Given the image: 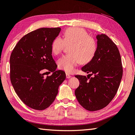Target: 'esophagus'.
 <instances>
[{"label": "esophagus", "instance_id": "esophagus-1", "mask_svg": "<svg viewBox=\"0 0 135 135\" xmlns=\"http://www.w3.org/2000/svg\"><path fill=\"white\" fill-rule=\"evenodd\" d=\"M70 77H71V76L69 74L66 73V78H70Z\"/></svg>", "mask_w": 135, "mask_h": 135}]
</instances>
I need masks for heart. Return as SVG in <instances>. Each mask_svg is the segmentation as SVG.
Segmentation results:
<instances>
[{
	"label": "heart",
	"instance_id": "heart-1",
	"mask_svg": "<svg viewBox=\"0 0 135 135\" xmlns=\"http://www.w3.org/2000/svg\"><path fill=\"white\" fill-rule=\"evenodd\" d=\"M62 36L63 39L59 37H55L51 44V51L55 55L60 54L66 45H70L68 50L70 54L63 55L58 61L60 69L72 73L80 62L88 64L94 59L97 52V43L85 30L70 27L64 31Z\"/></svg>",
	"mask_w": 135,
	"mask_h": 135
}]
</instances>
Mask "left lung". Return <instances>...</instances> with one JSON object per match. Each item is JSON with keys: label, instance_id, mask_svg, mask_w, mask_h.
Listing matches in <instances>:
<instances>
[{"label": "left lung", "instance_id": "8db88e82", "mask_svg": "<svg viewBox=\"0 0 135 135\" xmlns=\"http://www.w3.org/2000/svg\"><path fill=\"white\" fill-rule=\"evenodd\" d=\"M97 49L91 62L81 70L88 76L76 75L80 85L75 91L80 104L89 111L102 109L109 104L118 91L123 67L118 47L106 34L97 36ZM89 75H94L89 78Z\"/></svg>", "mask_w": 135, "mask_h": 135}]
</instances>
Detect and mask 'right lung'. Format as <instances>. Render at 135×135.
<instances>
[{
  "label": "right lung",
  "instance_id": "1",
  "mask_svg": "<svg viewBox=\"0 0 135 135\" xmlns=\"http://www.w3.org/2000/svg\"><path fill=\"white\" fill-rule=\"evenodd\" d=\"M61 28H40L18 41L10 55V78L16 93L27 106L36 110L48 108L66 78L52 59L51 44ZM44 69L53 73L44 77Z\"/></svg>",
  "mask_w": 135,
  "mask_h": 135
}]
</instances>
